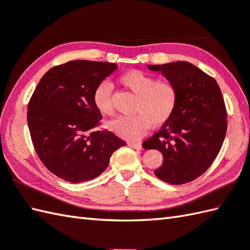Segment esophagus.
Returning <instances> with one entry per match:
<instances>
[{"label":"esophagus","instance_id":"34e87169","mask_svg":"<svg viewBox=\"0 0 250 250\" xmlns=\"http://www.w3.org/2000/svg\"><path fill=\"white\" fill-rule=\"evenodd\" d=\"M129 146L133 149H136V150H142L143 146L141 143H129Z\"/></svg>","mask_w":250,"mask_h":250}]
</instances>
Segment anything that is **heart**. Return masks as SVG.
Listing matches in <instances>:
<instances>
[{"instance_id": "heart-1", "label": "heart", "mask_w": 250, "mask_h": 250, "mask_svg": "<svg viewBox=\"0 0 250 250\" xmlns=\"http://www.w3.org/2000/svg\"><path fill=\"white\" fill-rule=\"evenodd\" d=\"M119 81L137 95L135 111L131 116H119L108 123V129L127 141L141 139L154 125H162L175 112L178 89L169 81H156L153 75L141 70L123 73ZM92 102L99 112L112 115V85L107 81L99 83L92 92Z\"/></svg>"}]
</instances>
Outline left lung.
Masks as SVG:
<instances>
[{
    "label": "left lung",
    "instance_id": "obj_1",
    "mask_svg": "<svg viewBox=\"0 0 250 250\" xmlns=\"http://www.w3.org/2000/svg\"><path fill=\"white\" fill-rule=\"evenodd\" d=\"M178 89L171 117L143 144L158 149L163 164L154 175L170 184H184L201 176L217 156L227 132V113L217 82L188 62L148 65Z\"/></svg>",
    "mask_w": 250,
    "mask_h": 250
}]
</instances>
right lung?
<instances>
[{
  "label": "right lung",
  "instance_id": "1",
  "mask_svg": "<svg viewBox=\"0 0 250 250\" xmlns=\"http://www.w3.org/2000/svg\"><path fill=\"white\" fill-rule=\"evenodd\" d=\"M117 68L105 62H68L51 68L31 98L27 125L35 150L43 165L65 181L97 178L113 152L126 145L112 132L94 130L102 115L92 92Z\"/></svg>",
  "mask_w": 250,
  "mask_h": 250
}]
</instances>
